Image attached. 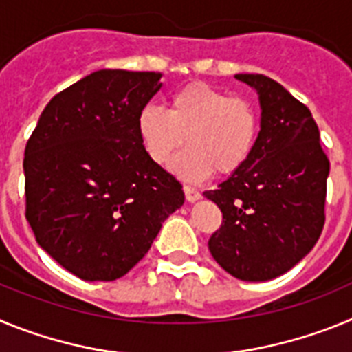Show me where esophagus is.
I'll use <instances>...</instances> for the list:
<instances>
[{
    "label": "esophagus",
    "instance_id": "34e87169",
    "mask_svg": "<svg viewBox=\"0 0 352 352\" xmlns=\"http://www.w3.org/2000/svg\"><path fill=\"white\" fill-rule=\"evenodd\" d=\"M183 190H185V197L188 203H195V201H199V199H201V192H199L197 188H194V186L185 185V188H183Z\"/></svg>",
    "mask_w": 352,
    "mask_h": 352
}]
</instances>
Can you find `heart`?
Returning a JSON list of instances; mask_svg holds the SVG:
<instances>
[{
  "instance_id": "obj_1",
  "label": "heart",
  "mask_w": 352,
  "mask_h": 352,
  "mask_svg": "<svg viewBox=\"0 0 352 352\" xmlns=\"http://www.w3.org/2000/svg\"><path fill=\"white\" fill-rule=\"evenodd\" d=\"M257 129L259 121L250 102L204 82H190L174 91L167 98V111L148 105L138 118L139 139L155 164H167L186 139L188 148L170 166L185 179L241 169L254 151Z\"/></svg>"
}]
</instances>
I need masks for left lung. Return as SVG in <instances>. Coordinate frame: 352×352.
I'll return each instance as SVG.
<instances>
[{
	"label": "left lung",
	"instance_id": "left-lung-1",
	"mask_svg": "<svg viewBox=\"0 0 352 352\" xmlns=\"http://www.w3.org/2000/svg\"><path fill=\"white\" fill-rule=\"evenodd\" d=\"M234 77L259 95L261 130L247 164L204 192L223 217L208 247L232 276L264 282L296 266L321 236L329 160L307 105L266 76Z\"/></svg>",
	"mask_w": 352,
	"mask_h": 352
}]
</instances>
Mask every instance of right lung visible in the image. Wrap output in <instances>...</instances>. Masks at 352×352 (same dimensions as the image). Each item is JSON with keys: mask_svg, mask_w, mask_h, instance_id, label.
Returning a JSON list of instances; mask_svg holds the SVG:
<instances>
[{"mask_svg": "<svg viewBox=\"0 0 352 352\" xmlns=\"http://www.w3.org/2000/svg\"><path fill=\"white\" fill-rule=\"evenodd\" d=\"M158 72H93L45 105L24 151L26 219L36 243L82 280H116L183 206L182 183L155 164L139 113Z\"/></svg>", "mask_w": 352, "mask_h": 352, "instance_id": "add662e5", "label": "right lung"}]
</instances>
